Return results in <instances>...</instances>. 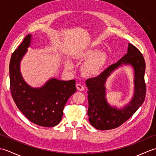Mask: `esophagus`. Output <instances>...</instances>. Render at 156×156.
<instances>
[{"label": "esophagus", "instance_id": "1", "mask_svg": "<svg viewBox=\"0 0 156 156\" xmlns=\"http://www.w3.org/2000/svg\"><path fill=\"white\" fill-rule=\"evenodd\" d=\"M76 88H77V90L79 91H83L84 89L83 85H82L80 84H76Z\"/></svg>", "mask_w": 156, "mask_h": 156}]
</instances>
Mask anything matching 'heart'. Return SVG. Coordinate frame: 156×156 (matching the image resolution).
Returning a JSON list of instances; mask_svg holds the SVG:
<instances>
[{"mask_svg":"<svg viewBox=\"0 0 156 156\" xmlns=\"http://www.w3.org/2000/svg\"><path fill=\"white\" fill-rule=\"evenodd\" d=\"M72 58L77 62L84 61L81 66L82 74L88 78H94L100 75L108 62V55L106 52L98 51L94 45L74 49L72 53ZM67 68L72 67L69 61L65 62Z\"/></svg>","mask_w":156,"mask_h":156,"instance_id":"heart-1","label":"heart"}]
</instances>
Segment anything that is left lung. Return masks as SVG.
I'll return each mask as SVG.
<instances>
[{
	"label": "left lung",
	"mask_w": 156,
	"mask_h": 156,
	"mask_svg": "<svg viewBox=\"0 0 156 156\" xmlns=\"http://www.w3.org/2000/svg\"><path fill=\"white\" fill-rule=\"evenodd\" d=\"M122 65L131 66L134 69V92L129 104L123 108H117L108 104L105 97V82L112 73ZM145 63L143 55L137 48L129 44L127 53L123 57L109 66L97 77L86 81L88 89V120L94 127L99 130L115 129L127 121L137 111L145 98Z\"/></svg>",
	"instance_id": "obj_1"
}]
</instances>
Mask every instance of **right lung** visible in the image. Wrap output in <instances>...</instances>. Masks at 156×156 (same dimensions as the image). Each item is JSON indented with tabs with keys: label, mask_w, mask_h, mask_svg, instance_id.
<instances>
[{
	"label": "right lung",
	"mask_w": 156,
	"mask_h": 156,
	"mask_svg": "<svg viewBox=\"0 0 156 156\" xmlns=\"http://www.w3.org/2000/svg\"><path fill=\"white\" fill-rule=\"evenodd\" d=\"M32 39L27 35L12 54L9 64L10 87L16 107L29 121L41 127H51L61 121L64 106L76 91L75 80L52 78L39 88H34L21 75L20 64Z\"/></svg>",
	"instance_id": "add662e5"
}]
</instances>
